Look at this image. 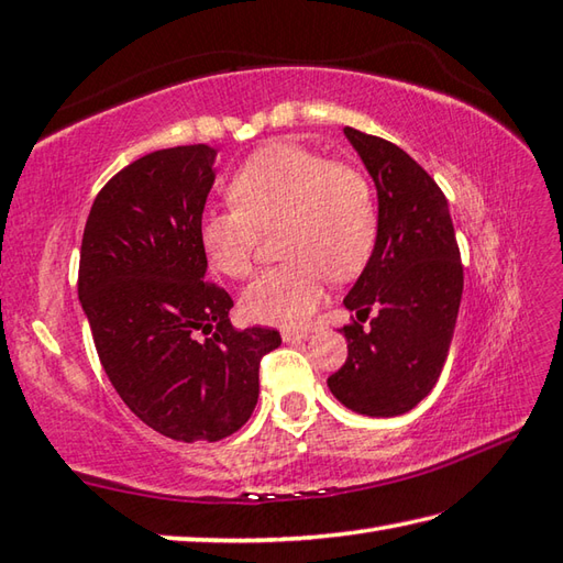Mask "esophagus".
Returning <instances> with one entry per match:
<instances>
[{
  "label": "esophagus",
  "mask_w": 563,
  "mask_h": 563,
  "mask_svg": "<svg viewBox=\"0 0 563 563\" xmlns=\"http://www.w3.org/2000/svg\"><path fill=\"white\" fill-rule=\"evenodd\" d=\"M280 336H283L285 344H297V341H307V339H310L312 332H307V329H305V332H295V329H285V332H283Z\"/></svg>",
  "instance_id": "1"
}]
</instances>
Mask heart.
Returning <instances> with one entry per match:
<instances>
[{
    "label": "heart",
    "mask_w": 563,
    "mask_h": 563,
    "mask_svg": "<svg viewBox=\"0 0 563 563\" xmlns=\"http://www.w3.org/2000/svg\"><path fill=\"white\" fill-rule=\"evenodd\" d=\"M231 207H209L197 239L209 266L229 278L253 268L261 231L278 229L280 256L241 295L253 322L300 327L322 302L327 278L349 280L366 266L378 236L368 180L297 143H268L229 183Z\"/></svg>",
    "instance_id": "1"
}]
</instances>
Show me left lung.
Here are the masks:
<instances>
[{
  "label": "left lung",
  "mask_w": 563,
  "mask_h": 563,
  "mask_svg": "<svg viewBox=\"0 0 563 563\" xmlns=\"http://www.w3.org/2000/svg\"><path fill=\"white\" fill-rule=\"evenodd\" d=\"M344 134L376 185L378 236L344 297L358 322L341 329L349 356L327 385L351 412L398 417L432 393L444 368L464 268L446 197L422 165L385 139L351 126Z\"/></svg>",
  "instance_id": "1"
}]
</instances>
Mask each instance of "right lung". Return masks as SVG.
<instances>
[{
  "label": "right lung",
  "instance_id": "add662e5",
  "mask_svg": "<svg viewBox=\"0 0 563 563\" xmlns=\"http://www.w3.org/2000/svg\"><path fill=\"white\" fill-rule=\"evenodd\" d=\"M205 143L153 151L109 180L80 249L82 312L119 398L175 442H219L249 422L275 329H234L227 290L205 283L197 239L214 185ZM202 331L205 340H197Z\"/></svg>",
  "mask_w": 563,
  "mask_h": 563
}]
</instances>
